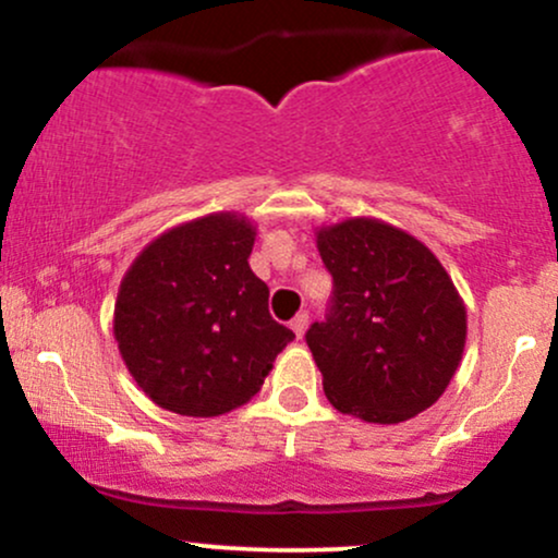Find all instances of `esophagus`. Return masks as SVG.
Instances as JSON below:
<instances>
[{
    "label": "esophagus",
    "instance_id": "1",
    "mask_svg": "<svg viewBox=\"0 0 558 558\" xmlns=\"http://www.w3.org/2000/svg\"><path fill=\"white\" fill-rule=\"evenodd\" d=\"M306 328H310V315H304V312H301V315H296L291 319V330L296 332V336L301 338L306 332Z\"/></svg>",
    "mask_w": 558,
    "mask_h": 558
}]
</instances>
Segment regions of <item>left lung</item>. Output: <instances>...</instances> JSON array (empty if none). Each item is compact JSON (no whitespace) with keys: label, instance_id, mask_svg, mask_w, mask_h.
I'll use <instances>...</instances> for the list:
<instances>
[{"label":"left lung","instance_id":"1","mask_svg":"<svg viewBox=\"0 0 558 558\" xmlns=\"http://www.w3.org/2000/svg\"><path fill=\"white\" fill-rule=\"evenodd\" d=\"M332 275L325 323L306 330L338 412L375 425L417 417L444 396L462 362L466 306L425 243L375 217L317 230Z\"/></svg>","mask_w":558,"mask_h":558}]
</instances>
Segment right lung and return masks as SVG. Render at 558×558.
Listing matches in <instances>:
<instances>
[{"label":"right lung","mask_w":558,"mask_h":558,"mask_svg":"<svg viewBox=\"0 0 558 558\" xmlns=\"http://www.w3.org/2000/svg\"><path fill=\"white\" fill-rule=\"evenodd\" d=\"M257 228L239 213L165 230L128 267L114 301V341L157 407L217 417L259 393L293 341L267 310L270 288L248 267Z\"/></svg>","instance_id":"1"}]
</instances>
